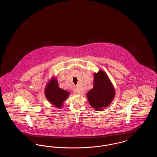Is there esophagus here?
Returning <instances> with one entry per match:
<instances>
[{
    "mask_svg": "<svg viewBox=\"0 0 157 157\" xmlns=\"http://www.w3.org/2000/svg\"><path fill=\"white\" fill-rule=\"evenodd\" d=\"M73 92L75 94H82L83 93V90H79L78 88V87H76L74 90H73Z\"/></svg>",
    "mask_w": 157,
    "mask_h": 157,
    "instance_id": "1",
    "label": "esophagus"
}]
</instances>
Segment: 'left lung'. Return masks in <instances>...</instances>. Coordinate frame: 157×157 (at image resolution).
<instances>
[{"label": "left lung", "mask_w": 157, "mask_h": 157, "mask_svg": "<svg viewBox=\"0 0 157 157\" xmlns=\"http://www.w3.org/2000/svg\"><path fill=\"white\" fill-rule=\"evenodd\" d=\"M115 90L108 76L100 71L94 75V88L87 93L90 104L97 110H102L112 102Z\"/></svg>", "instance_id": "1"}]
</instances>
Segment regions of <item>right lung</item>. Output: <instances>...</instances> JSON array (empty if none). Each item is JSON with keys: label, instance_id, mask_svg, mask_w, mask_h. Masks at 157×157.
Returning a JSON list of instances; mask_svg holds the SVG:
<instances>
[{"label": "right lung", "instance_id": "1", "mask_svg": "<svg viewBox=\"0 0 157 157\" xmlns=\"http://www.w3.org/2000/svg\"><path fill=\"white\" fill-rule=\"evenodd\" d=\"M69 92L60 88L55 79H53L48 83L45 90V96L48 100L53 105L60 108L63 102L67 99Z\"/></svg>", "mask_w": 157, "mask_h": 157}]
</instances>
